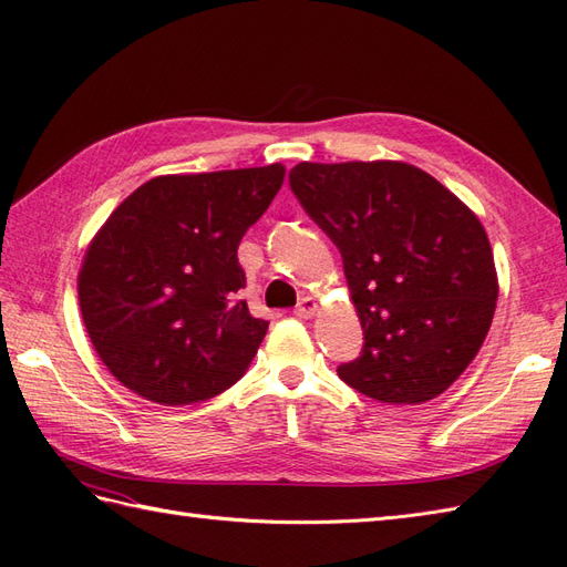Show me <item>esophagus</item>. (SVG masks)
<instances>
[{
	"mask_svg": "<svg viewBox=\"0 0 567 567\" xmlns=\"http://www.w3.org/2000/svg\"><path fill=\"white\" fill-rule=\"evenodd\" d=\"M317 315V302L315 298H300V302L296 305V317L300 319H312Z\"/></svg>",
	"mask_w": 567,
	"mask_h": 567,
	"instance_id": "obj_1",
	"label": "esophagus"
}]
</instances>
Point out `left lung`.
<instances>
[{
    "instance_id": "8db88e82",
    "label": "left lung",
    "mask_w": 567,
    "mask_h": 567,
    "mask_svg": "<svg viewBox=\"0 0 567 567\" xmlns=\"http://www.w3.org/2000/svg\"><path fill=\"white\" fill-rule=\"evenodd\" d=\"M288 179L338 246L364 329L340 379L388 404L437 398L473 362L499 298L485 227L402 161L298 163Z\"/></svg>"
}]
</instances>
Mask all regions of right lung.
<instances>
[{
    "label": "right lung",
    "instance_id": "1",
    "mask_svg": "<svg viewBox=\"0 0 567 567\" xmlns=\"http://www.w3.org/2000/svg\"><path fill=\"white\" fill-rule=\"evenodd\" d=\"M286 177L281 163L153 177L84 252L78 298L101 362L140 398L182 406L231 388L269 321L238 290V244Z\"/></svg>",
    "mask_w": 567,
    "mask_h": 567
}]
</instances>
